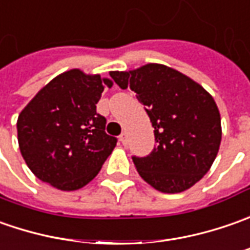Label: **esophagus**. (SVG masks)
I'll return each mask as SVG.
<instances>
[{
	"label": "esophagus",
	"mask_w": 250,
	"mask_h": 250,
	"mask_svg": "<svg viewBox=\"0 0 250 250\" xmlns=\"http://www.w3.org/2000/svg\"><path fill=\"white\" fill-rule=\"evenodd\" d=\"M119 140H120V142H122L123 145H125V144H127V134H125V133H122V134H120V137H119Z\"/></svg>",
	"instance_id": "esophagus-1"
}]
</instances>
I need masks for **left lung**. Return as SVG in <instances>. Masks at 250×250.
Wrapping results in <instances>:
<instances>
[{
	"label": "left lung",
	"instance_id": "1",
	"mask_svg": "<svg viewBox=\"0 0 250 250\" xmlns=\"http://www.w3.org/2000/svg\"><path fill=\"white\" fill-rule=\"evenodd\" d=\"M110 77L120 88L134 91L155 128L151 153L133 156L140 176L165 194L191 188L219 152L221 120L214 99L189 77L158 63L110 72Z\"/></svg>",
	"mask_w": 250,
	"mask_h": 250
}]
</instances>
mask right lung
<instances>
[{"label":"right lung","mask_w":250,"mask_h":250,"mask_svg":"<svg viewBox=\"0 0 250 250\" xmlns=\"http://www.w3.org/2000/svg\"><path fill=\"white\" fill-rule=\"evenodd\" d=\"M112 82L79 69L59 74L39 91L18 117V141L34 176L62 191H74L98 174L116 146L105 131L97 104Z\"/></svg>","instance_id":"obj_1"}]
</instances>
